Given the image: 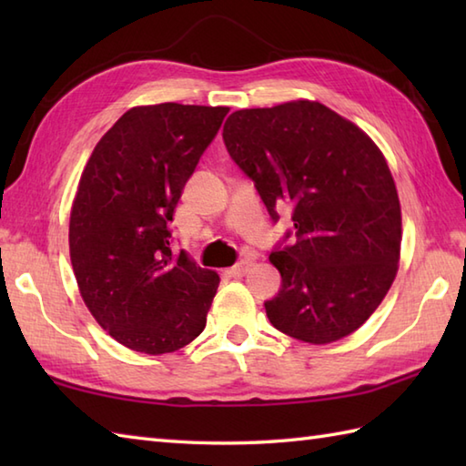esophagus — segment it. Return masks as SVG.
Wrapping results in <instances>:
<instances>
[{"label":"esophagus","mask_w":466,"mask_h":466,"mask_svg":"<svg viewBox=\"0 0 466 466\" xmlns=\"http://www.w3.org/2000/svg\"><path fill=\"white\" fill-rule=\"evenodd\" d=\"M248 268H250V262L248 260H242V262H238L236 266H232V268H228L226 274L232 276V279H242V276L248 272Z\"/></svg>","instance_id":"34e87169"}]
</instances>
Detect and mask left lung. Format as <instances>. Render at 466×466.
Returning <instances> with one entry per match:
<instances>
[{"instance_id":"left-lung-1","label":"left lung","mask_w":466,"mask_h":466,"mask_svg":"<svg viewBox=\"0 0 466 466\" xmlns=\"http://www.w3.org/2000/svg\"><path fill=\"white\" fill-rule=\"evenodd\" d=\"M222 137L272 220L276 208L292 206L296 242L270 254L282 276L264 302L274 329L310 344L359 330L400 260V202L379 146L310 100L234 112Z\"/></svg>"}]
</instances>
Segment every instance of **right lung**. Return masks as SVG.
<instances>
[{"label": "right lung", "instance_id": "obj_1", "mask_svg": "<svg viewBox=\"0 0 466 466\" xmlns=\"http://www.w3.org/2000/svg\"><path fill=\"white\" fill-rule=\"evenodd\" d=\"M230 107L127 110L87 160L69 214V258L96 322L144 354L184 349L206 326L220 276L172 254L167 224Z\"/></svg>", "mask_w": 466, "mask_h": 466}]
</instances>
